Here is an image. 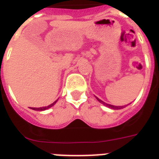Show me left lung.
Listing matches in <instances>:
<instances>
[{
	"label": "left lung",
	"instance_id": "obj_1",
	"mask_svg": "<svg viewBox=\"0 0 159 159\" xmlns=\"http://www.w3.org/2000/svg\"><path fill=\"white\" fill-rule=\"evenodd\" d=\"M96 99L98 100V101H100V103L103 104L104 106H106V107H109V108H111V109H114V110H118V109H122V108H123V107H125V106H123V107H117V106H112V105H110V104L105 103L104 101H102V100H100V99H98L97 97H96Z\"/></svg>",
	"mask_w": 159,
	"mask_h": 159
}]
</instances>
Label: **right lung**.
<instances>
[{
  "label": "right lung",
  "instance_id": "obj_1",
  "mask_svg": "<svg viewBox=\"0 0 159 159\" xmlns=\"http://www.w3.org/2000/svg\"><path fill=\"white\" fill-rule=\"evenodd\" d=\"M57 102V100H55L53 103H52L51 105H49V106H48V107H40V108H35V107H31V109L32 110H35V111H45L47 110V109H48V108H50V107H52L54 104Z\"/></svg>",
  "mask_w": 159,
  "mask_h": 159
}]
</instances>
